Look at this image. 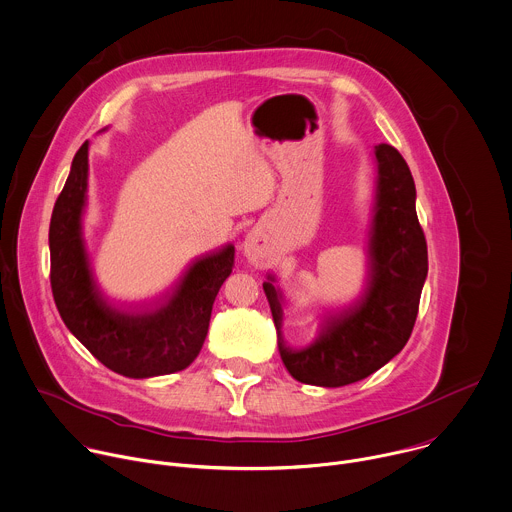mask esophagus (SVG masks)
Returning a JSON list of instances; mask_svg holds the SVG:
<instances>
[{"label": "esophagus", "instance_id": "34e87169", "mask_svg": "<svg viewBox=\"0 0 512 512\" xmlns=\"http://www.w3.org/2000/svg\"><path fill=\"white\" fill-rule=\"evenodd\" d=\"M244 256L252 262V264H262L266 258V246H264V238L260 232H250L246 242H244Z\"/></svg>", "mask_w": 512, "mask_h": 512}]
</instances>
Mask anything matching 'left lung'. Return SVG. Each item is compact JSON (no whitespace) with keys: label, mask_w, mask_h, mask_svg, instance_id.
Here are the masks:
<instances>
[{"label":"left lung","mask_w":512,"mask_h":512,"mask_svg":"<svg viewBox=\"0 0 512 512\" xmlns=\"http://www.w3.org/2000/svg\"><path fill=\"white\" fill-rule=\"evenodd\" d=\"M376 162L372 266L364 298L346 312L330 316L314 344L292 350L280 336V296L270 282H264L280 358L298 382L328 388L358 382L394 358L414 328L428 272L426 238L414 206L416 188L408 164L396 148L378 144Z\"/></svg>","instance_id":"1"}]
</instances>
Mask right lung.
Listing matches in <instances>:
<instances>
[{"label": "right lung", "instance_id": "obj_1", "mask_svg": "<svg viewBox=\"0 0 512 512\" xmlns=\"http://www.w3.org/2000/svg\"><path fill=\"white\" fill-rule=\"evenodd\" d=\"M88 142L76 152L50 222V282L70 332L110 370L148 378L184 370L198 356L212 304L234 266V246L196 260L176 288L150 306L120 308L98 288L84 240Z\"/></svg>", "mask_w": 512, "mask_h": 512}]
</instances>
